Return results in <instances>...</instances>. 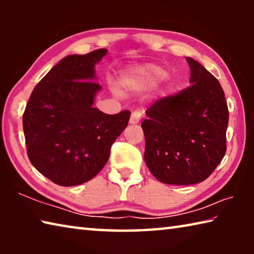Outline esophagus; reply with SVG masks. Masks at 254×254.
<instances>
[{"instance_id": "esophagus-1", "label": "esophagus", "mask_w": 254, "mask_h": 254, "mask_svg": "<svg viewBox=\"0 0 254 254\" xmlns=\"http://www.w3.org/2000/svg\"><path fill=\"white\" fill-rule=\"evenodd\" d=\"M141 117H142V112H141V111L132 112L131 119H130V124H137V123H139Z\"/></svg>"}]
</instances>
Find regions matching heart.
<instances>
[{
	"label": "heart",
	"mask_w": 254,
	"mask_h": 254,
	"mask_svg": "<svg viewBox=\"0 0 254 254\" xmlns=\"http://www.w3.org/2000/svg\"><path fill=\"white\" fill-rule=\"evenodd\" d=\"M166 75L167 71L163 68L153 64H145V65L133 68L124 77L122 84L126 87L131 88H147L165 78Z\"/></svg>",
	"instance_id": "1"
}]
</instances>
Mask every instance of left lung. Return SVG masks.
<instances>
[{
    "mask_svg": "<svg viewBox=\"0 0 254 254\" xmlns=\"http://www.w3.org/2000/svg\"><path fill=\"white\" fill-rule=\"evenodd\" d=\"M186 60L190 86L152 104L141 124L147 167L169 185L203 182L226 152L229 110L222 86L198 62Z\"/></svg>",
    "mask_w": 254,
    "mask_h": 254,
    "instance_id": "1",
    "label": "left lung"
}]
</instances>
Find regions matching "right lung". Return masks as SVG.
I'll list each match as a JSON object with an SVG mask.
<instances>
[{
	"label": "right lung",
	"instance_id": "add662e5",
	"mask_svg": "<svg viewBox=\"0 0 254 254\" xmlns=\"http://www.w3.org/2000/svg\"><path fill=\"white\" fill-rule=\"evenodd\" d=\"M107 54L69 55L34 87L23 114L30 161L59 186H77L100 173L130 120V111L110 115L94 107L102 87L95 65Z\"/></svg>",
	"mask_w": 254,
	"mask_h": 254
}]
</instances>
